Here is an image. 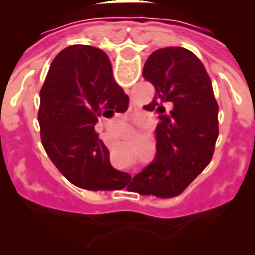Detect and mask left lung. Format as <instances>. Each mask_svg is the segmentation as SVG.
<instances>
[{
	"label": "left lung",
	"instance_id": "obj_1",
	"mask_svg": "<svg viewBox=\"0 0 255 255\" xmlns=\"http://www.w3.org/2000/svg\"><path fill=\"white\" fill-rule=\"evenodd\" d=\"M143 78L155 94L144 111L154 112V160L135 175L129 191L176 197L206 168L219 136V105L201 60L184 47H164L149 56Z\"/></svg>",
	"mask_w": 255,
	"mask_h": 255
}]
</instances>
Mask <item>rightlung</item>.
<instances>
[{"instance_id": "add662e5", "label": "right lung", "mask_w": 255, "mask_h": 255, "mask_svg": "<svg viewBox=\"0 0 255 255\" xmlns=\"http://www.w3.org/2000/svg\"><path fill=\"white\" fill-rule=\"evenodd\" d=\"M127 106L128 95L115 82L101 49L72 45L53 60L38 112L42 144L76 187L109 191L127 186L129 176L111 165L109 150L94 128L98 117H112Z\"/></svg>"}]
</instances>
